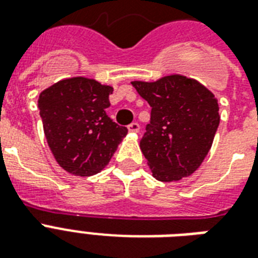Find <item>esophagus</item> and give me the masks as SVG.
<instances>
[{"label": "esophagus", "instance_id": "34e87169", "mask_svg": "<svg viewBox=\"0 0 258 258\" xmlns=\"http://www.w3.org/2000/svg\"><path fill=\"white\" fill-rule=\"evenodd\" d=\"M139 130H141V125L138 124L137 121H135V123H131V124L128 125V131H130V133H138Z\"/></svg>", "mask_w": 258, "mask_h": 258}]
</instances>
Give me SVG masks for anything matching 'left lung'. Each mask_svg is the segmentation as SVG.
<instances>
[{"label": "left lung", "mask_w": 258, "mask_h": 258, "mask_svg": "<svg viewBox=\"0 0 258 258\" xmlns=\"http://www.w3.org/2000/svg\"><path fill=\"white\" fill-rule=\"evenodd\" d=\"M131 84L151 107L141 150L153 176L172 182L191 175L212 149L220 124L217 97L183 75Z\"/></svg>", "instance_id": "8db88e82"}]
</instances>
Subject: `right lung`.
I'll return each instance as SVG.
<instances>
[{
    "label": "right lung",
    "instance_id": "right-lung-1",
    "mask_svg": "<svg viewBox=\"0 0 258 258\" xmlns=\"http://www.w3.org/2000/svg\"><path fill=\"white\" fill-rule=\"evenodd\" d=\"M112 92L111 86L78 76L54 83L38 96L48 146L60 167L72 175L101 171L128 133L105 113Z\"/></svg>",
    "mask_w": 258,
    "mask_h": 258
}]
</instances>
